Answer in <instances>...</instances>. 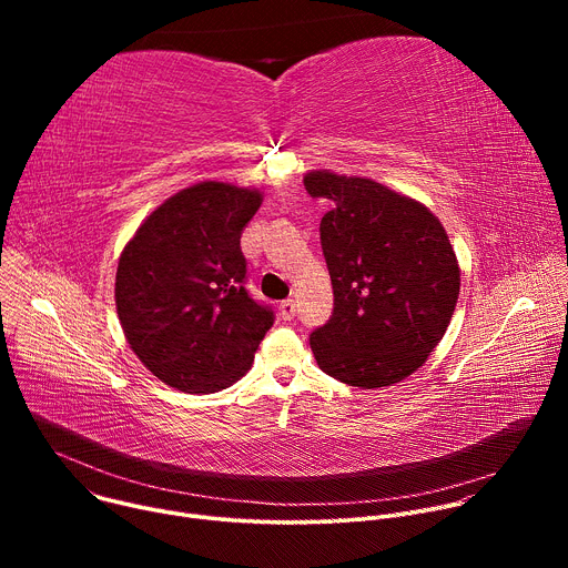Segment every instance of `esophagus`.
I'll use <instances>...</instances> for the list:
<instances>
[{
  "label": "esophagus",
  "mask_w": 568,
  "mask_h": 568,
  "mask_svg": "<svg viewBox=\"0 0 568 568\" xmlns=\"http://www.w3.org/2000/svg\"><path fill=\"white\" fill-rule=\"evenodd\" d=\"M278 312H281V316H283L285 321H292V318L296 316V303H294L292 298H287V301H281V305H278Z\"/></svg>",
  "instance_id": "obj_1"
}]
</instances>
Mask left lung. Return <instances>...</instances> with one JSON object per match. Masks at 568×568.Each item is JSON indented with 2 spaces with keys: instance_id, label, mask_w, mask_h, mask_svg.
<instances>
[{
  "instance_id": "obj_1",
  "label": "left lung",
  "mask_w": 568,
  "mask_h": 568,
  "mask_svg": "<svg viewBox=\"0 0 568 568\" xmlns=\"http://www.w3.org/2000/svg\"><path fill=\"white\" fill-rule=\"evenodd\" d=\"M303 186L333 202L318 226L335 292L333 316L310 335L318 368L362 388L409 377L440 344L460 290L443 224L373 180L316 171Z\"/></svg>"
}]
</instances>
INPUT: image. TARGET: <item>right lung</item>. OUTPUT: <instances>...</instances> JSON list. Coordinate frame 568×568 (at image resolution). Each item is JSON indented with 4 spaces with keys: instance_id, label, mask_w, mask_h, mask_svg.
<instances>
[{
    "instance_id": "obj_1",
    "label": "right lung",
    "mask_w": 568,
    "mask_h": 568,
    "mask_svg": "<svg viewBox=\"0 0 568 568\" xmlns=\"http://www.w3.org/2000/svg\"><path fill=\"white\" fill-rule=\"evenodd\" d=\"M258 191L202 182L154 209L116 270V312L130 348L161 382L215 393L245 375L272 305L247 292L240 235Z\"/></svg>"
}]
</instances>
